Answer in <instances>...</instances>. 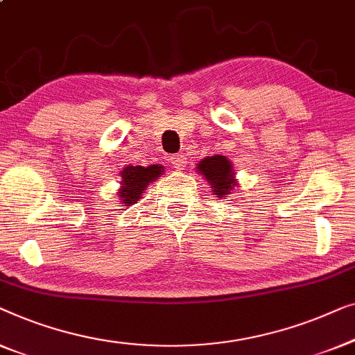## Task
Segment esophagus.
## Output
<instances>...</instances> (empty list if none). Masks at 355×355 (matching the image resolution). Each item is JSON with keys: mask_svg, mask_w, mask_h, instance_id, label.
Segmentation results:
<instances>
[{"mask_svg": "<svg viewBox=\"0 0 355 355\" xmlns=\"http://www.w3.org/2000/svg\"><path fill=\"white\" fill-rule=\"evenodd\" d=\"M171 162L175 171H184V167H187V157L182 156V154H180V156H173L171 159Z\"/></svg>", "mask_w": 355, "mask_h": 355, "instance_id": "34e87169", "label": "esophagus"}]
</instances>
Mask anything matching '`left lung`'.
Listing matches in <instances>:
<instances>
[{
  "label": "left lung",
  "instance_id": "left-lung-1",
  "mask_svg": "<svg viewBox=\"0 0 355 355\" xmlns=\"http://www.w3.org/2000/svg\"><path fill=\"white\" fill-rule=\"evenodd\" d=\"M196 172L207 180L209 188H212L214 196L218 199H223L228 194H232L234 191V187L238 184L233 164L220 154L201 159L196 164Z\"/></svg>",
  "mask_w": 355,
  "mask_h": 355
}]
</instances>
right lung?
I'll return each mask as SVG.
<instances>
[{
	"instance_id": "1",
	"label": "right lung",
	"mask_w": 355,
	"mask_h": 355,
	"mask_svg": "<svg viewBox=\"0 0 355 355\" xmlns=\"http://www.w3.org/2000/svg\"><path fill=\"white\" fill-rule=\"evenodd\" d=\"M164 167L159 164H153L149 167L127 166L121 172V188L117 189V198L121 199L123 207H130L141 199L144 189L154 180L162 177Z\"/></svg>"
}]
</instances>
